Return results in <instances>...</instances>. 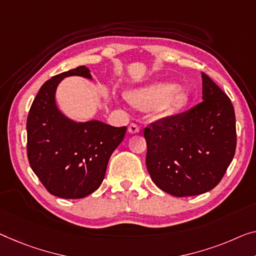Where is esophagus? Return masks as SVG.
Segmentation results:
<instances>
[{
	"instance_id": "1",
	"label": "esophagus",
	"mask_w": 256,
	"mask_h": 256,
	"mask_svg": "<svg viewBox=\"0 0 256 256\" xmlns=\"http://www.w3.org/2000/svg\"><path fill=\"white\" fill-rule=\"evenodd\" d=\"M128 132L132 133V134H133V133H139L140 128L136 124L131 123V124H130V126H128Z\"/></svg>"
}]
</instances>
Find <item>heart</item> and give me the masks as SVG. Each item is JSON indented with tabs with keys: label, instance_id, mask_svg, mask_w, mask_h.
Returning <instances> with one entry per match:
<instances>
[{
	"label": "heart",
	"instance_id": "obj_1",
	"mask_svg": "<svg viewBox=\"0 0 256 256\" xmlns=\"http://www.w3.org/2000/svg\"><path fill=\"white\" fill-rule=\"evenodd\" d=\"M128 100L136 108L150 110L158 108L162 112H170L178 108L186 100V95L171 82H155L142 88L130 92Z\"/></svg>",
	"mask_w": 256,
	"mask_h": 256
}]
</instances>
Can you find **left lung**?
<instances>
[{
    "label": "left lung",
    "instance_id": "8db88e82",
    "mask_svg": "<svg viewBox=\"0 0 256 256\" xmlns=\"http://www.w3.org/2000/svg\"><path fill=\"white\" fill-rule=\"evenodd\" d=\"M201 76L204 101L144 131L152 180L174 196H199L215 188L237 146L231 100L207 74Z\"/></svg>",
    "mask_w": 256,
    "mask_h": 256
}]
</instances>
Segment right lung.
Instances as JSON below:
<instances>
[{"mask_svg":"<svg viewBox=\"0 0 256 256\" xmlns=\"http://www.w3.org/2000/svg\"><path fill=\"white\" fill-rule=\"evenodd\" d=\"M70 76L92 79L88 68L78 66L46 82L30 106L28 130L30 166L52 196L82 199L100 188L112 152L124 139L126 126L100 120L77 123L57 108L55 93Z\"/></svg>","mask_w":256,"mask_h":256,"instance_id":"obj_1","label":"right lung"}]
</instances>
